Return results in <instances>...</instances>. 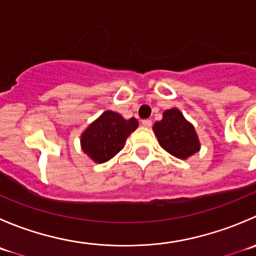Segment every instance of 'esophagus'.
<instances>
[{"label": "esophagus", "mask_w": 256, "mask_h": 256, "mask_svg": "<svg viewBox=\"0 0 256 256\" xmlns=\"http://www.w3.org/2000/svg\"><path fill=\"white\" fill-rule=\"evenodd\" d=\"M141 124H142V126H144V128H151V125H152V121H151V120H142V122H141Z\"/></svg>", "instance_id": "34e87169"}]
</instances>
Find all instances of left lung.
<instances>
[{
	"mask_svg": "<svg viewBox=\"0 0 256 256\" xmlns=\"http://www.w3.org/2000/svg\"><path fill=\"white\" fill-rule=\"evenodd\" d=\"M154 132L161 148L178 158H188L200 148L194 126L185 120L178 108L166 110L162 120L154 125Z\"/></svg>",
	"mask_w": 256,
	"mask_h": 256,
	"instance_id": "obj_1",
	"label": "left lung"
}]
</instances>
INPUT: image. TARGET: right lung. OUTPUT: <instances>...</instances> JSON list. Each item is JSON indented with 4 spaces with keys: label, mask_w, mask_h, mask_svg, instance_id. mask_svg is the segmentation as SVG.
I'll use <instances>...</instances> for the list:
<instances>
[{
    "label": "right lung",
    "mask_w": 256,
    "mask_h": 256,
    "mask_svg": "<svg viewBox=\"0 0 256 256\" xmlns=\"http://www.w3.org/2000/svg\"><path fill=\"white\" fill-rule=\"evenodd\" d=\"M138 126L136 118L125 120L120 114L106 111L82 134V150L95 162H106L122 150L126 138Z\"/></svg>",
    "instance_id": "add662e5"
}]
</instances>
